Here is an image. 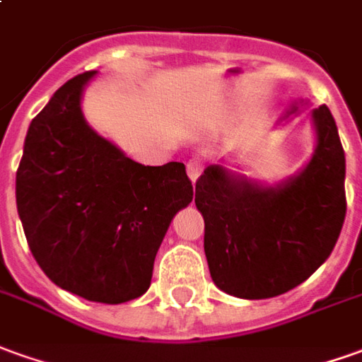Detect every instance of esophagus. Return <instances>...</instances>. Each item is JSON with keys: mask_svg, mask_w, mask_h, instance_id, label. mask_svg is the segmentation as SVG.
Returning <instances> with one entry per match:
<instances>
[{"mask_svg": "<svg viewBox=\"0 0 362 362\" xmlns=\"http://www.w3.org/2000/svg\"><path fill=\"white\" fill-rule=\"evenodd\" d=\"M201 173H203V161L201 159H191L187 163V175H189V179L195 183L197 179L201 177Z\"/></svg>", "mask_w": 362, "mask_h": 362, "instance_id": "34e87169", "label": "esophagus"}]
</instances>
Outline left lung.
<instances>
[{
  "mask_svg": "<svg viewBox=\"0 0 362 362\" xmlns=\"http://www.w3.org/2000/svg\"><path fill=\"white\" fill-rule=\"evenodd\" d=\"M291 104L284 119L300 114ZM315 149L305 167L276 185L209 165L197 179L211 278L226 293L266 300L293 290L327 260L343 228L345 151L327 106L311 110Z\"/></svg>",
  "mask_w": 362,
  "mask_h": 362,
  "instance_id": "left-lung-1",
  "label": "left lung"
}]
</instances>
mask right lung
<instances>
[{
    "label": "right lung",
    "instance_id": "1",
    "mask_svg": "<svg viewBox=\"0 0 362 362\" xmlns=\"http://www.w3.org/2000/svg\"><path fill=\"white\" fill-rule=\"evenodd\" d=\"M96 71L64 82L31 122L15 179L35 260L62 290L124 303L148 291L169 224L193 201L185 165H141L98 136L81 100Z\"/></svg>",
    "mask_w": 362,
    "mask_h": 362
}]
</instances>
